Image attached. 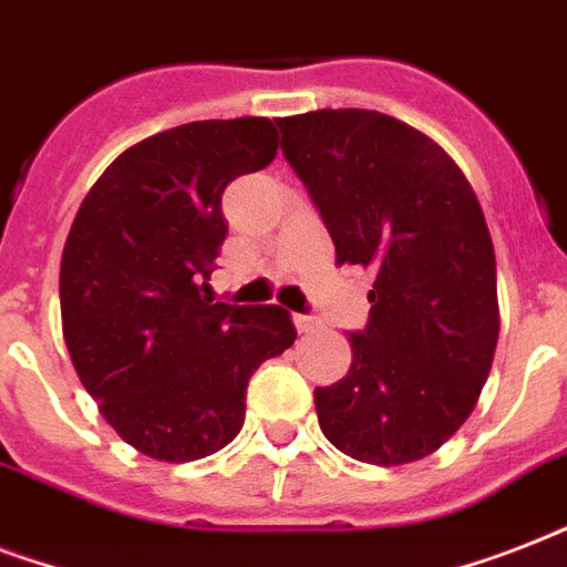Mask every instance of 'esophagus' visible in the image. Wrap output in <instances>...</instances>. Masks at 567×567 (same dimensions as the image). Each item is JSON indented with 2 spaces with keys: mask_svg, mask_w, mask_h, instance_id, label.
Instances as JSON below:
<instances>
[{
  "mask_svg": "<svg viewBox=\"0 0 567 567\" xmlns=\"http://www.w3.org/2000/svg\"><path fill=\"white\" fill-rule=\"evenodd\" d=\"M293 327H297V332H315L320 327V320L309 318V315H293Z\"/></svg>",
  "mask_w": 567,
  "mask_h": 567,
  "instance_id": "esophagus-1",
  "label": "esophagus"
}]
</instances>
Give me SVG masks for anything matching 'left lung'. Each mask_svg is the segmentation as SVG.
<instances>
[{
    "label": "left lung",
    "mask_w": 567,
    "mask_h": 567,
    "mask_svg": "<svg viewBox=\"0 0 567 567\" xmlns=\"http://www.w3.org/2000/svg\"><path fill=\"white\" fill-rule=\"evenodd\" d=\"M338 265L373 274L353 362L315 388L320 430L368 465H409L474 412L501 332L497 267L465 173L432 137L368 109L276 120Z\"/></svg>",
    "instance_id": "obj_1"
}]
</instances>
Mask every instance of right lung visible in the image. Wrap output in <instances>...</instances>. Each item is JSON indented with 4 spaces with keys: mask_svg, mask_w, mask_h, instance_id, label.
<instances>
[{
    "mask_svg": "<svg viewBox=\"0 0 567 567\" xmlns=\"http://www.w3.org/2000/svg\"><path fill=\"white\" fill-rule=\"evenodd\" d=\"M267 117L196 120L128 146L79 205L61 256L73 368L120 439L194 462L244 426L247 382L297 338L279 306L214 300L231 179L276 158Z\"/></svg>",
    "mask_w": 567,
    "mask_h": 567,
    "instance_id": "1",
    "label": "right lung"
}]
</instances>
